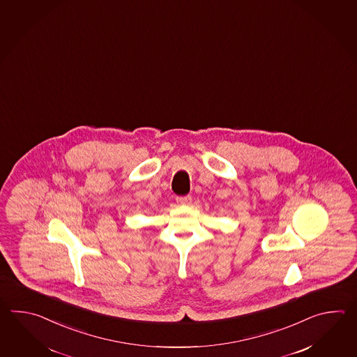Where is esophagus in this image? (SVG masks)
I'll return each mask as SVG.
<instances>
[{
  "instance_id": "1",
  "label": "esophagus",
  "mask_w": 357,
  "mask_h": 357,
  "mask_svg": "<svg viewBox=\"0 0 357 357\" xmlns=\"http://www.w3.org/2000/svg\"><path fill=\"white\" fill-rule=\"evenodd\" d=\"M176 202L180 205H190L191 204V197L186 195V197H177Z\"/></svg>"
}]
</instances>
